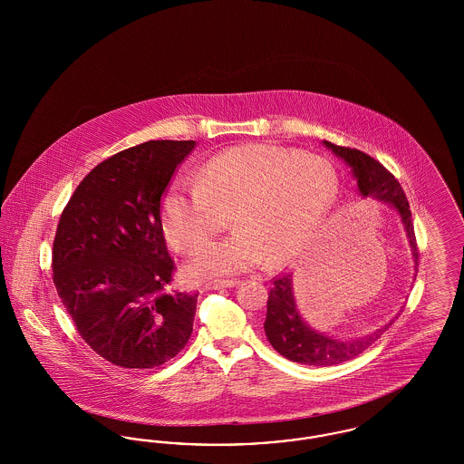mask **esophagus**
<instances>
[{
    "label": "esophagus",
    "mask_w": 464,
    "mask_h": 464,
    "mask_svg": "<svg viewBox=\"0 0 464 464\" xmlns=\"http://www.w3.org/2000/svg\"><path fill=\"white\" fill-rule=\"evenodd\" d=\"M238 284H240V280H214V282H208L205 288H208V290H222V288L237 287Z\"/></svg>",
    "instance_id": "1"
}]
</instances>
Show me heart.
I'll return each mask as SVG.
<instances>
[{
	"label": "heart",
	"instance_id": "obj_1",
	"mask_svg": "<svg viewBox=\"0 0 464 464\" xmlns=\"http://www.w3.org/2000/svg\"><path fill=\"white\" fill-rule=\"evenodd\" d=\"M195 182H172L161 193L167 243L179 252L197 248L226 224L224 214L238 227L191 257L186 273L195 280L235 275L263 257L271 266L287 263L313 240L337 193L327 160L273 144L227 148L199 165Z\"/></svg>",
	"mask_w": 464,
	"mask_h": 464
}]
</instances>
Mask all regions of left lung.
<instances>
[{"label":"left lung","instance_id":"obj_1","mask_svg":"<svg viewBox=\"0 0 464 464\" xmlns=\"http://www.w3.org/2000/svg\"><path fill=\"white\" fill-rule=\"evenodd\" d=\"M324 144L334 151V155L343 158L353 172L358 191L362 197H372L388 203L395 208L403 227L407 231V238L412 248V257L418 266V243L414 235L412 214L409 207V199L405 197L400 182L395 176L386 170L372 156L365 155L363 151L335 146L329 140ZM392 324L384 325V329L369 334L360 339L339 341L329 337L322 332L311 329L308 324L301 318L299 309L295 306L294 292H292V276H275L273 287L267 297V313H266L265 332L271 346L288 358L290 362H297L303 365L327 367L352 360L354 356L363 353L375 339L386 331Z\"/></svg>","mask_w":464,"mask_h":464}]
</instances>
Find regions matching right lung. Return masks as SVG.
<instances>
[{
    "instance_id": "right-lung-1",
    "label": "right lung",
    "mask_w": 464,
    "mask_h": 464,
    "mask_svg": "<svg viewBox=\"0 0 464 464\" xmlns=\"http://www.w3.org/2000/svg\"><path fill=\"white\" fill-rule=\"evenodd\" d=\"M195 140H148L92 169L57 226L52 269L78 334L118 367L153 369L191 337L198 292H169L176 265L160 198Z\"/></svg>"
}]
</instances>
